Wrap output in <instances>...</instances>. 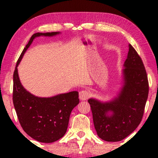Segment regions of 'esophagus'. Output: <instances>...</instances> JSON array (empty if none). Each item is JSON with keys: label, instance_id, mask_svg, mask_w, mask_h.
Segmentation results:
<instances>
[{"label": "esophagus", "instance_id": "34e87169", "mask_svg": "<svg viewBox=\"0 0 158 158\" xmlns=\"http://www.w3.org/2000/svg\"><path fill=\"white\" fill-rule=\"evenodd\" d=\"M90 94L88 90H81V91L79 93V98L82 101L87 100Z\"/></svg>", "mask_w": 158, "mask_h": 158}]
</instances>
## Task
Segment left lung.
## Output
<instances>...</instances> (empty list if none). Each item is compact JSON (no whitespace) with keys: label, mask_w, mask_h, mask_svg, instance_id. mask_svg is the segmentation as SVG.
<instances>
[{"label":"left lung","mask_w":158,"mask_h":158,"mask_svg":"<svg viewBox=\"0 0 158 158\" xmlns=\"http://www.w3.org/2000/svg\"><path fill=\"white\" fill-rule=\"evenodd\" d=\"M122 87L109 101L88 100L97 135L106 142H118L133 132L141 122L148 97L147 73L142 59L129 44L123 64Z\"/></svg>","instance_id":"obj_1"}]
</instances>
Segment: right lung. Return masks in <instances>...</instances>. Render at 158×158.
<instances>
[{
    "label": "right lung",
    "mask_w": 158,
    "mask_h": 158,
    "mask_svg": "<svg viewBox=\"0 0 158 158\" xmlns=\"http://www.w3.org/2000/svg\"><path fill=\"white\" fill-rule=\"evenodd\" d=\"M60 34L57 31L33 34L21 54L14 73L13 102L21 126L28 135L43 143L57 141L66 133L71 111L79 103L78 92L71 91L47 98L36 96L22 85L17 68L34 39L51 37Z\"/></svg>",
    "instance_id": "right-lung-1"
}]
</instances>
